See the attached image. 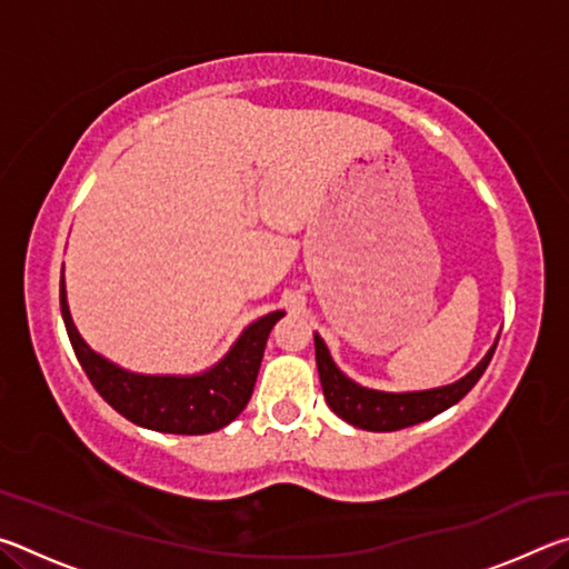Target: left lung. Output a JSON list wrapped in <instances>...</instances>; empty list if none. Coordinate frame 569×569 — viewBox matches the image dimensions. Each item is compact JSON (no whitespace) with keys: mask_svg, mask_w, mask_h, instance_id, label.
<instances>
[{"mask_svg":"<svg viewBox=\"0 0 569 569\" xmlns=\"http://www.w3.org/2000/svg\"><path fill=\"white\" fill-rule=\"evenodd\" d=\"M316 341V366H319V377L323 387L326 403L333 413H339L343 421L366 431H397L403 427H413L431 417H437L449 407H455L459 399H465L471 387L479 381L481 373L492 361L497 343L489 353L471 369L465 379H459L451 387L431 389V391H411V393H387L363 389L353 383L349 377L336 369L329 349L319 333L313 336Z\"/></svg>","mask_w":569,"mask_h":569,"instance_id":"1","label":"left lung"}]
</instances>
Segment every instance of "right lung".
Returning <instances> with one entry per match:
<instances>
[{"label":"right lung","mask_w":569,"mask_h":569,"mask_svg":"<svg viewBox=\"0 0 569 569\" xmlns=\"http://www.w3.org/2000/svg\"><path fill=\"white\" fill-rule=\"evenodd\" d=\"M60 306L67 336L77 361L100 397L124 419L168 435H208L233 421L253 393L268 333L283 311L250 323L223 361L198 377H142L104 361L77 333L67 308L64 278H60Z\"/></svg>","instance_id":"add662e5"}]
</instances>
